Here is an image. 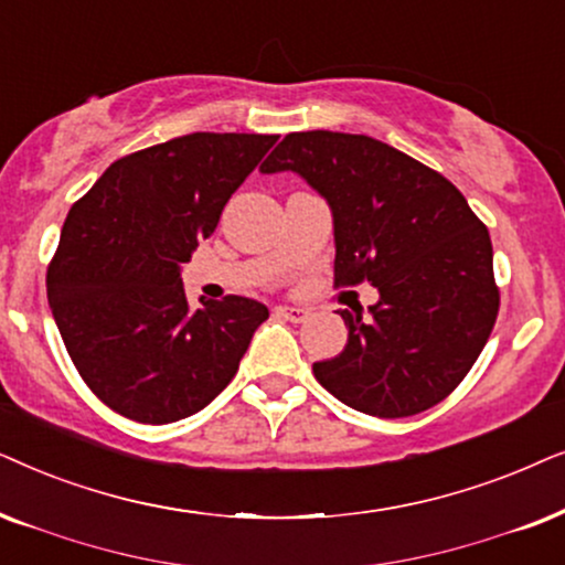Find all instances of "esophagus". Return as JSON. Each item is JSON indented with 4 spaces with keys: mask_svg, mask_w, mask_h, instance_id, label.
Listing matches in <instances>:
<instances>
[{
    "mask_svg": "<svg viewBox=\"0 0 565 565\" xmlns=\"http://www.w3.org/2000/svg\"><path fill=\"white\" fill-rule=\"evenodd\" d=\"M276 315L284 320H291V322H305L310 318V310H305V307H289V305H281L276 307Z\"/></svg>",
    "mask_w": 565,
    "mask_h": 565,
    "instance_id": "obj_1",
    "label": "esophagus"
}]
</instances>
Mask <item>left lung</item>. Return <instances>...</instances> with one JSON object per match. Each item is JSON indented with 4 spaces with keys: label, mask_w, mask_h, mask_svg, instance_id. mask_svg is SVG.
<instances>
[{
    "label": "left lung",
    "mask_w": 565,
    "mask_h": 565,
    "mask_svg": "<svg viewBox=\"0 0 565 565\" xmlns=\"http://www.w3.org/2000/svg\"><path fill=\"white\" fill-rule=\"evenodd\" d=\"M297 172L333 214L335 284L370 281V310H341L335 359L312 364L353 411L403 418L441 403L483 351L499 315L493 247L445 175L364 134L299 131L260 164Z\"/></svg>",
    "instance_id": "8db88e82"
}]
</instances>
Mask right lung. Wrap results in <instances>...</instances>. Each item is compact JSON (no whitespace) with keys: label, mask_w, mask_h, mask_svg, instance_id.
<instances>
[{"label":"right lung","mask_w":565,"mask_h":565,"mask_svg":"<svg viewBox=\"0 0 565 565\" xmlns=\"http://www.w3.org/2000/svg\"><path fill=\"white\" fill-rule=\"evenodd\" d=\"M278 137L185 134L120 157L70 209L49 305L87 387L120 416L172 424L237 374L268 307L185 299L180 268Z\"/></svg>","instance_id":"right-lung-1"}]
</instances>
